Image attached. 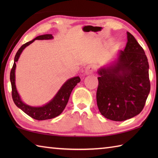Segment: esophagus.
<instances>
[{"instance_id":"1","label":"esophagus","mask_w":158,"mask_h":158,"mask_svg":"<svg viewBox=\"0 0 158 158\" xmlns=\"http://www.w3.org/2000/svg\"><path fill=\"white\" fill-rule=\"evenodd\" d=\"M94 71V66L92 64H89L85 67L84 73L85 75H89V74H92Z\"/></svg>"}]
</instances>
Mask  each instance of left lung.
I'll return each instance as SVG.
<instances>
[{"instance_id": "left-lung-1", "label": "left lung", "mask_w": 158, "mask_h": 158, "mask_svg": "<svg viewBox=\"0 0 158 158\" xmlns=\"http://www.w3.org/2000/svg\"><path fill=\"white\" fill-rule=\"evenodd\" d=\"M127 42L116 62L98 70L97 105L106 118L122 122L142 111L150 92L149 63L144 49L127 32Z\"/></svg>"}]
</instances>
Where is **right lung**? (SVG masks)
I'll return each mask as SVG.
<instances>
[{
    "label": "right lung",
    "mask_w": 158,
    "mask_h": 158,
    "mask_svg": "<svg viewBox=\"0 0 158 158\" xmlns=\"http://www.w3.org/2000/svg\"><path fill=\"white\" fill-rule=\"evenodd\" d=\"M53 38L52 35H43L36 36L35 39L32 40V41L23 44L18 49V52L16 53L14 58V63H13L11 73H10V81H11L12 88L11 94L13 102L18 108L22 110L23 112L27 114L30 117H31L32 118L36 120L49 119L60 115L64 109H65L67 103H68L72 90L77 83L81 81L79 77H75L67 80L61 87V88L59 89V91L56 94V96L53 97V98L44 106L38 107L31 106L26 105L25 103H23L15 87V70L16 62L18 61V59L23 50L30 44L34 42L35 40H49Z\"/></svg>",
    "instance_id": "add662e5"
}]
</instances>
